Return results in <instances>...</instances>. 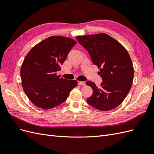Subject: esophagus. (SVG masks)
I'll return each instance as SVG.
<instances>
[{
  "mask_svg": "<svg viewBox=\"0 0 154 154\" xmlns=\"http://www.w3.org/2000/svg\"><path fill=\"white\" fill-rule=\"evenodd\" d=\"M78 83L80 85H85V82H78Z\"/></svg>",
  "mask_w": 154,
  "mask_h": 154,
  "instance_id": "1",
  "label": "esophagus"
}]
</instances>
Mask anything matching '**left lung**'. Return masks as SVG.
<instances>
[{
    "instance_id": "obj_1",
    "label": "left lung",
    "mask_w": 154,
    "mask_h": 154,
    "mask_svg": "<svg viewBox=\"0 0 154 154\" xmlns=\"http://www.w3.org/2000/svg\"><path fill=\"white\" fill-rule=\"evenodd\" d=\"M76 39L90 54L92 62L100 69V87L87 81L92 95L88 104L101 111L115 109L122 103L132 85L134 67L127 51L112 37L105 33L78 36Z\"/></svg>"
}]
</instances>
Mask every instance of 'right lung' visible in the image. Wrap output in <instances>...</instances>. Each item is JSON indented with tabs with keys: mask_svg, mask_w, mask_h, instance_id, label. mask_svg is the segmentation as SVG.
<instances>
[{
	"mask_svg": "<svg viewBox=\"0 0 154 154\" xmlns=\"http://www.w3.org/2000/svg\"><path fill=\"white\" fill-rule=\"evenodd\" d=\"M76 41L64 36H51L35 45L26 56L20 69L22 85L35 106L50 109L66 101L78 85L73 80L57 76Z\"/></svg>",
	"mask_w": 154,
	"mask_h": 154,
	"instance_id": "obj_1",
	"label": "right lung"
}]
</instances>
